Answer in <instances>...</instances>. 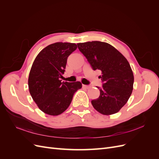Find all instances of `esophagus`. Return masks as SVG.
I'll return each instance as SVG.
<instances>
[{
    "mask_svg": "<svg viewBox=\"0 0 159 159\" xmlns=\"http://www.w3.org/2000/svg\"><path fill=\"white\" fill-rule=\"evenodd\" d=\"M83 88H84L85 89H88L91 88V87L90 85H83Z\"/></svg>",
    "mask_w": 159,
    "mask_h": 159,
    "instance_id": "1",
    "label": "esophagus"
}]
</instances>
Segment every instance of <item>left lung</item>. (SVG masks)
I'll list each match as a JSON object with an SVG mask.
<instances>
[{
  "label": "left lung",
  "instance_id": "8db88e82",
  "mask_svg": "<svg viewBox=\"0 0 159 159\" xmlns=\"http://www.w3.org/2000/svg\"><path fill=\"white\" fill-rule=\"evenodd\" d=\"M93 70L102 71L103 84L99 97L91 101L95 109L109 115L119 111L131 96L134 83L133 71L127 60L108 43L92 41L77 44Z\"/></svg>",
  "mask_w": 159,
  "mask_h": 159
}]
</instances>
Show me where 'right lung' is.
I'll return each mask as SVG.
<instances>
[{
	"instance_id": "obj_1",
	"label": "right lung",
	"mask_w": 159,
	"mask_h": 159,
	"mask_svg": "<svg viewBox=\"0 0 159 159\" xmlns=\"http://www.w3.org/2000/svg\"><path fill=\"white\" fill-rule=\"evenodd\" d=\"M77 48L74 43L56 42L44 48L34 61L28 88L42 111L56 116L68 109L74 93L82 87L80 81L61 82L67 59Z\"/></svg>"
}]
</instances>
